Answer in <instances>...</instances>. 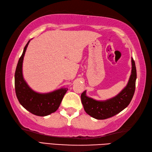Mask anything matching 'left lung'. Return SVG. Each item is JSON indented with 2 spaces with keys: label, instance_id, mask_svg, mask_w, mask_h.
Here are the masks:
<instances>
[{
  "label": "left lung",
  "instance_id": "left-lung-1",
  "mask_svg": "<svg viewBox=\"0 0 152 152\" xmlns=\"http://www.w3.org/2000/svg\"><path fill=\"white\" fill-rule=\"evenodd\" d=\"M131 62V74L127 85L114 97L98 101L87 96L86 91L82 93V103L87 114L96 119H105L118 114L129 104L134 95L137 80L136 66L133 58Z\"/></svg>",
  "mask_w": 152,
  "mask_h": 152
}]
</instances>
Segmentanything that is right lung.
I'll return each instance as SVG.
<instances>
[{
  "label": "right lung",
  "mask_w": 152,
  "mask_h": 152,
  "mask_svg": "<svg viewBox=\"0 0 152 152\" xmlns=\"http://www.w3.org/2000/svg\"><path fill=\"white\" fill-rule=\"evenodd\" d=\"M28 42L25 46L21 56L18 61L15 72V94L19 103L33 114L38 116H46L56 112L68 89L61 88L48 93H38L32 90L23 79L22 65L23 57L26 51Z\"/></svg>",
  "instance_id": "add662e5"
}]
</instances>
